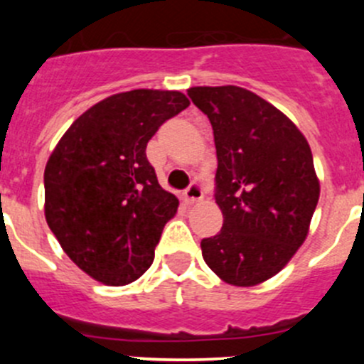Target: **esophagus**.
<instances>
[{"mask_svg":"<svg viewBox=\"0 0 364 364\" xmlns=\"http://www.w3.org/2000/svg\"><path fill=\"white\" fill-rule=\"evenodd\" d=\"M203 197H204V193H203V188H200L199 183H192V185H190L185 192V200L188 204L199 203V200H203Z\"/></svg>","mask_w":364,"mask_h":364,"instance_id":"34e87169","label":"esophagus"}]
</instances>
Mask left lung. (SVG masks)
I'll return each mask as SVG.
<instances>
[{
    "label": "left lung",
    "mask_w": 364,
    "mask_h": 364,
    "mask_svg": "<svg viewBox=\"0 0 364 364\" xmlns=\"http://www.w3.org/2000/svg\"><path fill=\"white\" fill-rule=\"evenodd\" d=\"M216 146L223 225L200 241L213 273L237 287L274 277L304 243L318 203L314 156L297 127L259 95L237 86L190 87Z\"/></svg>",
    "instance_id": "1"
}]
</instances>
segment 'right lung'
<instances>
[{"instance_id": "obj_1", "label": "right lung", "mask_w": 364, "mask_h": 364, "mask_svg": "<svg viewBox=\"0 0 364 364\" xmlns=\"http://www.w3.org/2000/svg\"><path fill=\"white\" fill-rule=\"evenodd\" d=\"M188 105L179 91L112 95L80 114L50 153L43 172L47 225L95 280L127 285L153 264L179 200L159 185L146 146Z\"/></svg>"}]
</instances>
